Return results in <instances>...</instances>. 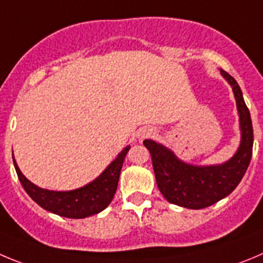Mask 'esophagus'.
Here are the masks:
<instances>
[{
	"mask_svg": "<svg viewBox=\"0 0 263 263\" xmlns=\"http://www.w3.org/2000/svg\"><path fill=\"white\" fill-rule=\"evenodd\" d=\"M152 134H153V131H152L151 128H143V129H140V132H139V139H145V137L151 136Z\"/></svg>",
	"mask_w": 263,
	"mask_h": 263,
	"instance_id": "1",
	"label": "esophagus"
}]
</instances>
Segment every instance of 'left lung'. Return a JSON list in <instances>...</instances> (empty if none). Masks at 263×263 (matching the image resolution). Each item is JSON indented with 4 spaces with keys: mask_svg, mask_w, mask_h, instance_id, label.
<instances>
[{
    "mask_svg": "<svg viewBox=\"0 0 263 263\" xmlns=\"http://www.w3.org/2000/svg\"><path fill=\"white\" fill-rule=\"evenodd\" d=\"M220 73L232 87L239 112L241 140L235 156L222 165L195 166L179 159L166 146L144 140L153 162L157 185L171 203L187 209H203L228 196L239 185L247 171L253 151V126L242 92L230 73Z\"/></svg>",
    "mask_w": 263,
    "mask_h": 263,
    "instance_id": "obj_1",
    "label": "left lung"
}]
</instances>
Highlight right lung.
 Masks as SVG:
<instances>
[{
  "mask_svg": "<svg viewBox=\"0 0 263 263\" xmlns=\"http://www.w3.org/2000/svg\"><path fill=\"white\" fill-rule=\"evenodd\" d=\"M128 151L129 146H126L118 154L117 158L105 168L104 173L89 184L78 190L65 191V192L44 190L35 185L19 170L14 156L13 161L24 191L37 205L61 217L82 219V218L90 217V215L102 212L111 202L117 192L120 170H122L123 161Z\"/></svg>",
  "mask_w": 263,
  "mask_h": 263,
  "instance_id": "1",
  "label": "right lung"
}]
</instances>
